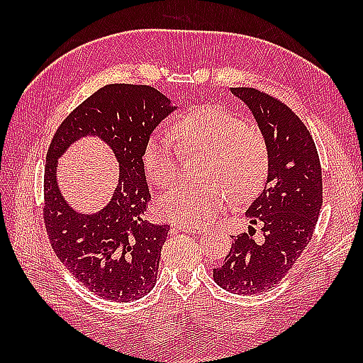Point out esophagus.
Segmentation results:
<instances>
[{
	"instance_id": "obj_1",
	"label": "esophagus",
	"mask_w": 363,
	"mask_h": 363,
	"mask_svg": "<svg viewBox=\"0 0 363 363\" xmlns=\"http://www.w3.org/2000/svg\"><path fill=\"white\" fill-rule=\"evenodd\" d=\"M174 229L182 230V233H190V234H199L203 228H189V226H174Z\"/></svg>"
}]
</instances>
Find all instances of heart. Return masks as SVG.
<instances>
[{"mask_svg":"<svg viewBox=\"0 0 363 363\" xmlns=\"http://www.w3.org/2000/svg\"><path fill=\"white\" fill-rule=\"evenodd\" d=\"M184 152L206 154L201 184H179L157 199L162 218L181 226L209 225L225 209L229 196L245 201L265 179L268 156L264 137L245 126L242 118L220 106H203L184 115L173 126ZM145 172L159 187L179 174L181 152L169 137L152 134L145 142Z\"/></svg>","mask_w":363,"mask_h":363,"instance_id":"b5f03b06","label":"heart"}]
</instances>
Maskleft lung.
Listing matches in <instances>:
<instances>
[{"instance_id": "obj_1", "label": "left lung", "mask_w": 363, "mask_h": 363, "mask_svg": "<svg viewBox=\"0 0 363 363\" xmlns=\"http://www.w3.org/2000/svg\"><path fill=\"white\" fill-rule=\"evenodd\" d=\"M230 94L252 113L267 145L265 186L245 217L260 223L264 242L235 237L213 281L237 295H254L274 287L311 242L323 206L321 167L309 130L287 106L256 89Z\"/></svg>"}]
</instances>
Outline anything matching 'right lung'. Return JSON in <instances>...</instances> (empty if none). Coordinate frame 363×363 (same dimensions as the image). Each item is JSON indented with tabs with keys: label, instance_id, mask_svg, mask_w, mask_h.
<instances>
[{
	"label": "right lung",
	"instance_id": "add662e5",
	"mask_svg": "<svg viewBox=\"0 0 363 363\" xmlns=\"http://www.w3.org/2000/svg\"><path fill=\"white\" fill-rule=\"evenodd\" d=\"M177 106L150 86L111 84L68 115L52 137L45 165V226L54 252L99 298L128 303L156 285L169 226L143 218L151 195L145 177V142ZM95 136L119 164V179L104 208L76 211L58 189V159L76 141Z\"/></svg>",
	"mask_w": 363,
	"mask_h": 363
}]
</instances>
